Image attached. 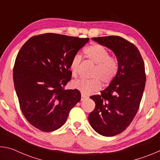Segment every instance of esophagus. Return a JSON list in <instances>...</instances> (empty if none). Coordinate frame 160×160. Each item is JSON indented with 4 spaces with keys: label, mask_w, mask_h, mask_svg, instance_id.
<instances>
[{
    "label": "esophagus",
    "mask_w": 160,
    "mask_h": 160,
    "mask_svg": "<svg viewBox=\"0 0 160 160\" xmlns=\"http://www.w3.org/2000/svg\"><path fill=\"white\" fill-rule=\"evenodd\" d=\"M88 99V97L82 95V96H81V99L80 100H81V102H83V101H85V100Z\"/></svg>",
    "instance_id": "obj_1"
}]
</instances>
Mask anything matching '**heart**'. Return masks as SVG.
Masks as SVG:
<instances>
[{
	"mask_svg": "<svg viewBox=\"0 0 160 160\" xmlns=\"http://www.w3.org/2000/svg\"><path fill=\"white\" fill-rule=\"evenodd\" d=\"M88 61L95 66L92 80H78L72 83L75 89L79 90L82 95H89L99 90L101 88L99 78L104 83H109L114 78L117 70L115 59L109 56L106 48L99 44H93L87 47L84 50ZM81 63V56L76 54L72 58L70 68L73 75H76Z\"/></svg>",
	"mask_w": 160,
	"mask_h": 160,
	"instance_id": "obj_1",
	"label": "heart"
}]
</instances>
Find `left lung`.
Wrapping results in <instances>:
<instances>
[{
    "label": "left lung",
    "instance_id": "obj_1",
    "mask_svg": "<svg viewBox=\"0 0 160 160\" xmlns=\"http://www.w3.org/2000/svg\"><path fill=\"white\" fill-rule=\"evenodd\" d=\"M92 39L113 51L118 70L101 95L90 97L95 108L89 114V122L99 134L114 136L125 131L139 109L146 80L144 61L138 48L122 37Z\"/></svg>",
    "mask_w": 160,
    "mask_h": 160
}]
</instances>
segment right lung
<instances>
[{"instance_id":"1","label":"right lung","mask_w":160,"mask_h":160,"mask_svg":"<svg viewBox=\"0 0 160 160\" xmlns=\"http://www.w3.org/2000/svg\"><path fill=\"white\" fill-rule=\"evenodd\" d=\"M89 39L47 33L31 37L20 48L13 80L22 112L35 128L44 132L61 128L80 102L79 91L63 88L71 80L72 58Z\"/></svg>"}]
</instances>
